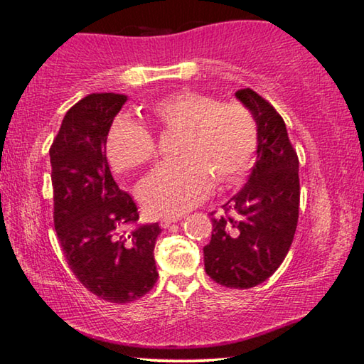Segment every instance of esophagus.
Masks as SVG:
<instances>
[{
  "mask_svg": "<svg viewBox=\"0 0 364 364\" xmlns=\"http://www.w3.org/2000/svg\"><path fill=\"white\" fill-rule=\"evenodd\" d=\"M182 219V214H169V216H163L159 219V224L163 229H168L172 223H177Z\"/></svg>",
  "mask_w": 364,
  "mask_h": 364,
  "instance_id": "obj_1",
  "label": "esophagus"
}]
</instances>
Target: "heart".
<instances>
[{"label":"heart","mask_w":364,"mask_h":364,"mask_svg":"<svg viewBox=\"0 0 364 364\" xmlns=\"http://www.w3.org/2000/svg\"><path fill=\"white\" fill-rule=\"evenodd\" d=\"M150 126L178 132L174 154L141 182L139 195L148 210L174 214L188 210L210 192L213 178L232 183L252 164L258 143L256 124L245 106L196 92H177L146 109ZM106 153L117 172L150 163L156 153L153 134L143 124L119 117L106 140Z\"/></svg>","instance_id":"heart-1"}]
</instances>
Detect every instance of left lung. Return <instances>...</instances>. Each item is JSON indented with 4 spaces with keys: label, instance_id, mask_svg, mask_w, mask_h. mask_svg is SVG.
<instances>
[{
    "label": "left lung",
    "instance_id": "8db88e82",
    "mask_svg": "<svg viewBox=\"0 0 364 364\" xmlns=\"http://www.w3.org/2000/svg\"><path fill=\"white\" fill-rule=\"evenodd\" d=\"M258 127L256 163L248 182L211 213V240L203 248L205 269L214 282L250 289L272 276L289 253L299 224V156L282 116L252 88L235 92Z\"/></svg>",
    "mask_w": 364,
    "mask_h": 364
}]
</instances>
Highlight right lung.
<instances>
[{
  "mask_svg": "<svg viewBox=\"0 0 364 364\" xmlns=\"http://www.w3.org/2000/svg\"><path fill=\"white\" fill-rule=\"evenodd\" d=\"M126 95L92 93L63 119L50 148L55 229L65 261L85 289L111 303H130L158 281V223L139 225V208L119 188L106 158L111 124Z\"/></svg>",
  "mask_w": 364,
  "mask_h": 364,
  "instance_id": "obj_1",
  "label": "right lung"
}]
</instances>
